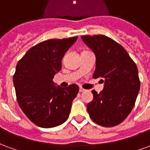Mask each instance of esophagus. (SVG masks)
<instances>
[{"label": "esophagus", "mask_w": 150, "mask_h": 150, "mask_svg": "<svg viewBox=\"0 0 150 150\" xmlns=\"http://www.w3.org/2000/svg\"><path fill=\"white\" fill-rule=\"evenodd\" d=\"M86 91V90H85V89H83V88H79V91H80V92H83V91Z\"/></svg>", "instance_id": "34e87169"}]
</instances>
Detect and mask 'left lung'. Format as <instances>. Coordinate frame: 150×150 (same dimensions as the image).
I'll return each mask as SVG.
<instances>
[{"label":"left lung","instance_id":"1","mask_svg":"<svg viewBox=\"0 0 150 150\" xmlns=\"http://www.w3.org/2000/svg\"><path fill=\"white\" fill-rule=\"evenodd\" d=\"M82 40L96 54L92 77L102 78L104 90H95L87 109L91 119L104 127H113L124 121L135 105L140 90L138 70L125 49L105 35H83Z\"/></svg>","mask_w":150,"mask_h":150}]
</instances>
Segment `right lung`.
Listing matches in <instances>:
<instances>
[{
  "label": "right lung",
  "mask_w": 150,
  "mask_h": 150,
  "mask_svg": "<svg viewBox=\"0 0 150 150\" xmlns=\"http://www.w3.org/2000/svg\"><path fill=\"white\" fill-rule=\"evenodd\" d=\"M77 38L42 42L31 47L17 64L13 79L18 103L25 116L41 128L59 126L68 118L79 86L56 87L53 78Z\"/></svg>",
  "instance_id": "right-lung-1"
}]
</instances>
